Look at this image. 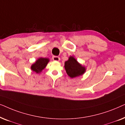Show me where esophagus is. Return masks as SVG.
Instances as JSON below:
<instances>
[{
    "label": "esophagus",
    "instance_id": "34e87169",
    "mask_svg": "<svg viewBox=\"0 0 125 125\" xmlns=\"http://www.w3.org/2000/svg\"><path fill=\"white\" fill-rule=\"evenodd\" d=\"M52 59L53 60V61H59L60 60V57H58V56H53Z\"/></svg>",
    "mask_w": 125,
    "mask_h": 125
}]
</instances>
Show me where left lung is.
Returning <instances> with one entry per match:
<instances>
[{
	"instance_id": "obj_1",
	"label": "left lung",
	"mask_w": 125,
	"mask_h": 125,
	"mask_svg": "<svg viewBox=\"0 0 125 125\" xmlns=\"http://www.w3.org/2000/svg\"><path fill=\"white\" fill-rule=\"evenodd\" d=\"M64 67L66 73L71 78L81 76L86 71L85 67L78 63L73 56H70L68 60L65 62Z\"/></svg>"
}]
</instances>
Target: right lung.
I'll return each mask as SVG.
<instances>
[{
	"instance_id": "1",
	"label": "right lung",
	"mask_w": 125,
	"mask_h": 125,
	"mask_svg": "<svg viewBox=\"0 0 125 125\" xmlns=\"http://www.w3.org/2000/svg\"><path fill=\"white\" fill-rule=\"evenodd\" d=\"M49 61V60L47 58H39L36 61V62L32 65L31 69L36 73H39L43 70Z\"/></svg>"
}]
</instances>
